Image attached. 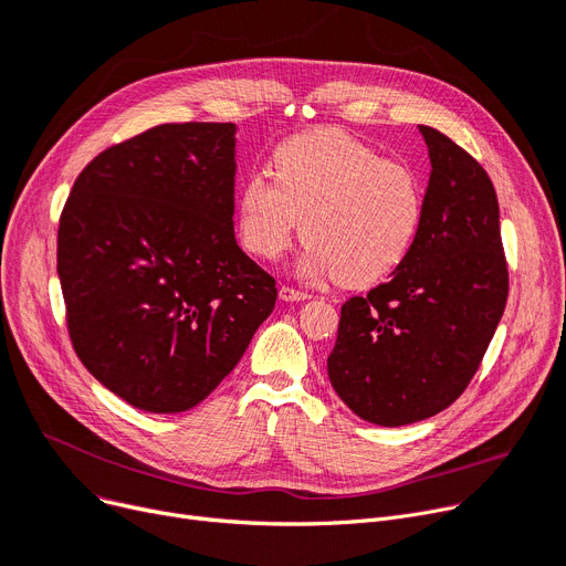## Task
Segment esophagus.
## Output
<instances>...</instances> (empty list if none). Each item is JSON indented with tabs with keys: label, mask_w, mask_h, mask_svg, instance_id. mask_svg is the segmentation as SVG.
I'll use <instances>...</instances> for the list:
<instances>
[{
	"label": "esophagus",
	"mask_w": 566,
	"mask_h": 566,
	"mask_svg": "<svg viewBox=\"0 0 566 566\" xmlns=\"http://www.w3.org/2000/svg\"><path fill=\"white\" fill-rule=\"evenodd\" d=\"M280 298L284 303H303V301H310L312 295L307 291H298V289H293V286H282L280 289Z\"/></svg>",
	"instance_id": "esophagus-1"
}]
</instances>
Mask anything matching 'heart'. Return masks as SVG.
Instances as JSON below:
<instances>
[{
  "instance_id": "heart-1",
  "label": "heart",
  "mask_w": 566,
  "mask_h": 566,
  "mask_svg": "<svg viewBox=\"0 0 566 566\" xmlns=\"http://www.w3.org/2000/svg\"><path fill=\"white\" fill-rule=\"evenodd\" d=\"M271 167L275 181L252 174L235 197L238 241L250 254L273 261L303 229L301 271L350 289L378 284L410 254L424 216L410 167L344 130L295 135Z\"/></svg>"
}]
</instances>
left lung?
Returning a JSON list of instances; mask_svg holds the SVG:
<instances>
[{
	"instance_id": "left-lung-1",
	"label": "left lung",
	"mask_w": 566,
	"mask_h": 566,
	"mask_svg": "<svg viewBox=\"0 0 566 566\" xmlns=\"http://www.w3.org/2000/svg\"><path fill=\"white\" fill-rule=\"evenodd\" d=\"M420 133L431 160L420 233L388 282L342 305L328 358L339 399L378 427L422 422L461 397L510 291L489 174L448 135Z\"/></svg>"
}]
</instances>
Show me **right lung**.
<instances>
[{
  "label": "right lung",
  "mask_w": 566,
  "mask_h": 566,
  "mask_svg": "<svg viewBox=\"0 0 566 566\" xmlns=\"http://www.w3.org/2000/svg\"><path fill=\"white\" fill-rule=\"evenodd\" d=\"M235 124H163L84 167L56 233L82 365L146 412L201 403L271 316L233 235Z\"/></svg>",
  "instance_id": "obj_1"
}]
</instances>
